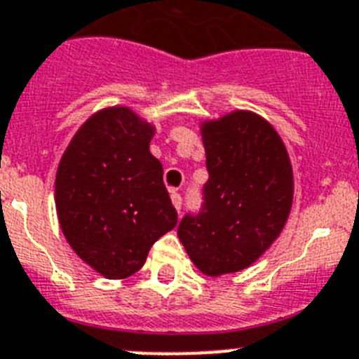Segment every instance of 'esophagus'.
<instances>
[{
	"instance_id": "esophagus-1",
	"label": "esophagus",
	"mask_w": 359,
	"mask_h": 359,
	"mask_svg": "<svg viewBox=\"0 0 359 359\" xmlns=\"http://www.w3.org/2000/svg\"><path fill=\"white\" fill-rule=\"evenodd\" d=\"M170 199H172V205H174V208H176L177 212H180V210H182V205H183V199H182V196H180V194H177L176 190H170Z\"/></svg>"
}]
</instances>
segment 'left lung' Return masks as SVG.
I'll return each instance as SVG.
<instances>
[{
    "instance_id": "left-lung-1",
    "label": "left lung",
    "mask_w": 359,
    "mask_h": 359,
    "mask_svg": "<svg viewBox=\"0 0 359 359\" xmlns=\"http://www.w3.org/2000/svg\"><path fill=\"white\" fill-rule=\"evenodd\" d=\"M208 182L203 206L187 213L177 236L206 276L248 269L279 236L294 199L290 158L278 131L236 110L201 126Z\"/></svg>"
}]
</instances>
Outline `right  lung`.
<instances>
[{"instance_id":"right-lung-1","label":"right lung","mask_w":359,"mask_h":359,"mask_svg":"<svg viewBox=\"0 0 359 359\" xmlns=\"http://www.w3.org/2000/svg\"><path fill=\"white\" fill-rule=\"evenodd\" d=\"M154 128L126 107L104 108L76 131L57 170L55 201L69 245L108 279L142 269L177 212L151 154Z\"/></svg>"}]
</instances>
